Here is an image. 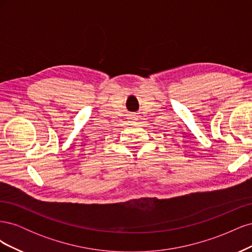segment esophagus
Masks as SVG:
<instances>
[{
    "label": "esophagus",
    "mask_w": 252,
    "mask_h": 252,
    "mask_svg": "<svg viewBox=\"0 0 252 252\" xmlns=\"http://www.w3.org/2000/svg\"><path fill=\"white\" fill-rule=\"evenodd\" d=\"M130 118H131V120H135V119H138V116H136V113H132V114H130Z\"/></svg>",
    "instance_id": "1"
}]
</instances>
